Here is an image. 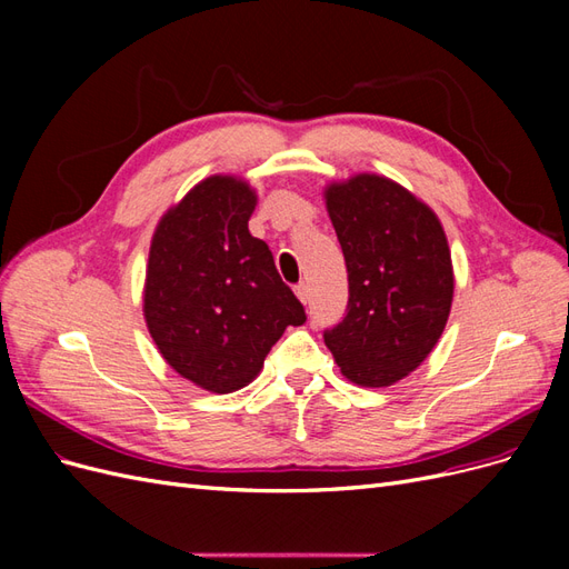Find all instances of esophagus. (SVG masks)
Returning <instances> with one entry per match:
<instances>
[{
  "label": "esophagus",
  "mask_w": 569,
  "mask_h": 569,
  "mask_svg": "<svg viewBox=\"0 0 569 569\" xmlns=\"http://www.w3.org/2000/svg\"><path fill=\"white\" fill-rule=\"evenodd\" d=\"M295 291H297V297H299V301H308V299H311V287H308L306 282H299L297 287H295Z\"/></svg>",
  "instance_id": "obj_1"
}]
</instances>
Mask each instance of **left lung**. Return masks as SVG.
I'll use <instances>...</instances> for the list:
<instances>
[{"label":"left lung","mask_w":569,"mask_h":569,"mask_svg":"<svg viewBox=\"0 0 569 569\" xmlns=\"http://www.w3.org/2000/svg\"><path fill=\"white\" fill-rule=\"evenodd\" d=\"M325 201L349 272L347 316L325 343L347 380L389 387L422 363L449 320V242L435 211L389 178L335 182Z\"/></svg>","instance_id":"8db88e82"}]
</instances>
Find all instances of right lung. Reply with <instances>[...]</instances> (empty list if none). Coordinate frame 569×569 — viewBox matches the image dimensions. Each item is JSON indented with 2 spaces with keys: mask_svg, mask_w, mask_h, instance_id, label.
Wrapping results in <instances>:
<instances>
[{
  "mask_svg": "<svg viewBox=\"0 0 569 569\" xmlns=\"http://www.w3.org/2000/svg\"><path fill=\"white\" fill-rule=\"evenodd\" d=\"M256 192L232 176L201 180L151 239L144 318L166 363L213 393L247 387L272 343L306 311L251 237Z\"/></svg>",
  "mask_w": 569,
  "mask_h": 569,
  "instance_id": "1",
  "label": "right lung"
}]
</instances>
